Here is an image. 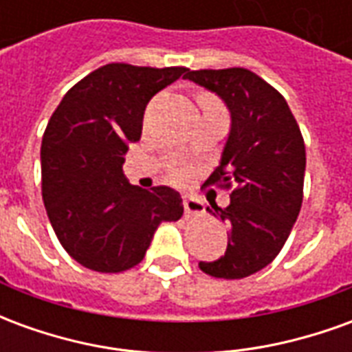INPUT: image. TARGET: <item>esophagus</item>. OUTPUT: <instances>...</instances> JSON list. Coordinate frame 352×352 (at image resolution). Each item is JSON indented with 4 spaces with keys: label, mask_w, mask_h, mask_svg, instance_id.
Masks as SVG:
<instances>
[{
    "label": "esophagus",
    "mask_w": 352,
    "mask_h": 352,
    "mask_svg": "<svg viewBox=\"0 0 352 352\" xmlns=\"http://www.w3.org/2000/svg\"><path fill=\"white\" fill-rule=\"evenodd\" d=\"M183 206L186 214H201L204 213V201L198 198H192V196H184Z\"/></svg>",
    "instance_id": "34e87169"
}]
</instances>
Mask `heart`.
<instances>
[{
    "label": "heart",
    "instance_id": "1",
    "mask_svg": "<svg viewBox=\"0 0 352 352\" xmlns=\"http://www.w3.org/2000/svg\"><path fill=\"white\" fill-rule=\"evenodd\" d=\"M204 100H213V98H209V96H206V98H201V101H204ZM213 101H217V100H213ZM173 175H175L177 179H183L184 171H179V169H177V171H173Z\"/></svg>",
    "mask_w": 352,
    "mask_h": 352
}]
</instances>
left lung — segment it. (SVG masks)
<instances>
[{"label": "left lung", "instance_id": "8db88e82", "mask_svg": "<svg viewBox=\"0 0 352 352\" xmlns=\"http://www.w3.org/2000/svg\"><path fill=\"white\" fill-rule=\"evenodd\" d=\"M184 79L221 96L232 115L221 164L204 183L232 190L228 207H207L228 226V249L214 262H199V270L219 279H243L279 254L300 214L302 131L287 100L245 67L188 69Z\"/></svg>", "mask_w": 352, "mask_h": 352}]
</instances>
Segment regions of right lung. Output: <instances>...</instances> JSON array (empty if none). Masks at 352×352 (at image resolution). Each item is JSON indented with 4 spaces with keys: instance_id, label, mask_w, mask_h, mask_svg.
I'll use <instances>...</instances> for the list:
<instances>
[{
    "instance_id": "obj_1",
    "label": "right lung",
    "mask_w": 352,
    "mask_h": 352,
    "mask_svg": "<svg viewBox=\"0 0 352 352\" xmlns=\"http://www.w3.org/2000/svg\"><path fill=\"white\" fill-rule=\"evenodd\" d=\"M186 67L107 64L65 94L41 143V190L67 254L88 270L126 272L145 256L158 224L183 217L181 194L128 183L122 164L141 138L146 103Z\"/></svg>"
}]
</instances>
